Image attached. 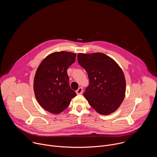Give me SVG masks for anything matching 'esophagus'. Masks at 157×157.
<instances>
[{
  "label": "esophagus",
  "mask_w": 157,
  "mask_h": 157,
  "mask_svg": "<svg viewBox=\"0 0 157 157\" xmlns=\"http://www.w3.org/2000/svg\"><path fill=\"white\" fill-rule=\"evenodd\" d=\"M82 91H83V89H82V87H81L78 88V89L76 91V93L77 94H81L82 93Z\"/></svg>",
  "instance_id": "34e87169"
}]
</instances>
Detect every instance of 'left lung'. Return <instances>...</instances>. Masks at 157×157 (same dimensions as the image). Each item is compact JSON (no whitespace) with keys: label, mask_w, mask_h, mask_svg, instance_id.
<instances>
[{"label":"left lung","mask_w":157,"mask_h":157,"mask_svg":"<svg viewBox=\"0 0 157 157\" xmlns=\"http://www.w3.org/2000/svg\"><path fill=\"white\" fill-rule=\"evenodd\" d=\"M78 61L88 75L89 84L83 94L89 105L102 115L114 113L125 94V79L121 67L102 53H79Z\"/></svg>","instance_id":"left-lung-1"}]
</instances>
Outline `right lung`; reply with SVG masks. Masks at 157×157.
Instances as JSON below:
<instances>
[{"instance_id":"add662e5","label":"right lung","mask_w":157,"mask_h":157,"mask_svg":"<svg viewBox=\"0 0 157 157\" xmlns=\"http://www.w3.org/2000/svg\"><path fill=\"white\" fill-rule=\"evenodd\" d=\"M76 56L71 52H55L44 58L37 68L33 82L35 98L44 110L52 114L61 113L76 96L67 74Z\"/></svg>"}]
</instances>
